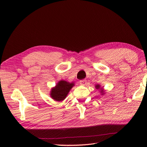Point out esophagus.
Listing matches in <instances>:
<instances>
[{
    "instance_id": "1",
    "label": "esophagus",
    "mask_w": 147,
    "mask_h": 147,
    "mask_svg": "<svg viewBox=\"0 0 147 147\" xmlns=\"http://www.w3.org/2000/svg\"><path fill=\"white\" fill-rule=\"evenodd\" d=\"M80 84L81 85H83V86H85L86 84V80H82V81H80Z\"/></svg>"
}]
</instances>
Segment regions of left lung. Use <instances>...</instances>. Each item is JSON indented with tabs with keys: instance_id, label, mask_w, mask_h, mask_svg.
Returning <instances> with one entry per match:
<instances>
[{
	"instance_id": "1",
	"label": "left lung",
	"mask_w": 147,
	"mask_h": 147,
	"mask_svg": "<svg viewBox=\"0 0 147 147\" xmlns=\"http://www.w3.org/2000/svg\"><path fill=\"white\" fill-rule=\"evenodd\" d=\"M95 88L96 90H99V92H100V93H101L102 95H104L105 94V90L103 89V88H102L101 86L98 85V84H97V85H95Z\"/></svg>"
}]
</instances>
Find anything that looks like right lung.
Here are the masks:
<instances>
[{"label":"right lung","instance_id":"1","mask_svg":"<svg viewBox=\"0 0 147 147\" xmlns=\"http://www.w3.org/2000/svg\"><path fill=\"white\" fill-rule=\"evenodd\" d=\"M74 85V82L69 83L65 80L59 81L54 87L51 88L50 96L55 101H63Z\"/></svg>","mask_w":147,"mask_h":147}]
</instances>
